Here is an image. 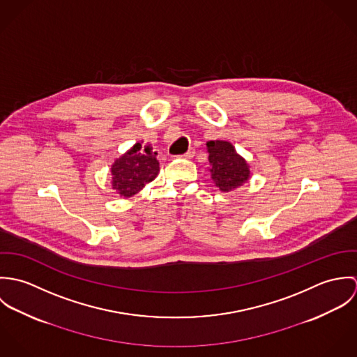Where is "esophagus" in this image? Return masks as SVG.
Instances as JSON below:
<instances>
[{
    "instance_id": "obj_1",
    "label": "esophagus",
    "mask_w": 357,
    "mask_h": 357,
    "mask_svg": "<svg viewBox=\"0 0 357 357\" xmlns=\"http://www.w3.org/2000/svg\"><path fill=\"white\" fill-rule=\"evenodd\" d=\"M194 155H195V150H194V149H190L187 153H183L181 156H183V158H185V159H191Z\"/></svg>"
}]
</instances>
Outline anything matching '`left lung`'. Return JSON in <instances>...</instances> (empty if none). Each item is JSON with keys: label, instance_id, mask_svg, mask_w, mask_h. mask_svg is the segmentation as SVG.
I'll use <instances>...</instances> for the list:
<instances>
[{"label": "left lung", "instance_id": "8db88e82", "mask_svg": "<svg viewBox=\"0 0 357 357\" xmlns=\"http://www.w3.org/2000/svg\"><path fill=\"white\" fill-rule=\"evenodd\" d=\"M206 146L211 178L221 191L229 192L249 180V165L231 143L215 140L208 142Z\"/></svg>", "mask_w": 357, "mask_h": 357}]
</instances>
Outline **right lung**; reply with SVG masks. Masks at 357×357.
<instances>
[{
    "instance_id": "1",
    "label": "right lung",
    "mask_w": 357,
    "mask_h": 357,
    "mask_svg": "<svg viewBox=\"0 0 357 357\" xmlns=\"http://www.w3.org/2000/svg\"><path fill=\"white\" fill-rule=\"evenodd\" d=\"M158 153L151 146L136 143L128 153L115 159L111 166L112 190L121 197L130 198L144 188V185L158 176L159 162Z\"/></svg>"
}]
</instances>
